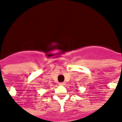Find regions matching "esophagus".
Returning <instances> with one entry per match:
<instances>
[{
	"label": "esophagus",
	"instance_id": "1",
	"mask_svg": "<svg viewBox=\"0 0 122 122\" xmlns=\"http://www.w3.org/2000/svg\"><path fill=\"white\" fill-rule=\"evenodd\" d=\"M59 85H60V86H65V82H61V83H59Z\"/></svg>",
	"mask_w": 122,
	"mask_h": 122
}]
</instances>
